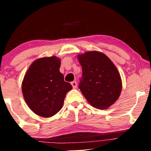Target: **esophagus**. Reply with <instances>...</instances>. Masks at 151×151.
Wrapping results in <instances>:
<instances>
[{"label":"esophagus","mask_w":151,"mask_h":151,"mask_svg":"<svg viewBox=\"0 0 151 151\" xmlns=\"http://www.w3.org/2000/svg\"><path fill=\"white\" fill-rule=\"evenodd\" d=\"M71 84V85H72V86H73V88H77V82H76V81H73Z\"/></svg>","instance_id":"esophagus-1"}]
</instances>
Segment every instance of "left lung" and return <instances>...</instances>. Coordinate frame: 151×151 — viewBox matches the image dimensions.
Wrapping results in <instances>:
<instances>
[{"label":"left lung","instance_id":"left-lung-1","mask_svg":"<svg viewBox=\"0 0 151 151\" xmlns=\"http://www.w3.org/2000/svg\"><path fill=\"white\" fill-rule=\"evenodd\" d=\"M82 77L79 88L88 103L95 108L106 109L120 96L122 84L113 62L103 53L88 51L78 55Z\"/></svg>","mask_w":151,"mask_h":151}]
</instances>
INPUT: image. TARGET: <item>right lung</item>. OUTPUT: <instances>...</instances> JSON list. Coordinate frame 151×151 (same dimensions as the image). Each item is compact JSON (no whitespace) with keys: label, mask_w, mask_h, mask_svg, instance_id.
<instances>
[{"label":"right lung","mask_w":151,"mask_h":151,"mask_svg":"<svg viewBox=\"0 0 151 151\" xmlns=\"http://www.w3.org/2000/svg\"><path fill=\"white\" fill-rule=\"evenodd\" d=\"M60 60L55 56L37 59L29 67L22 83L24 99L36 115L49 117L63 107L72 86L60 72Z\"/></svg>","instance_id":"add662e5"}]
</instances>
